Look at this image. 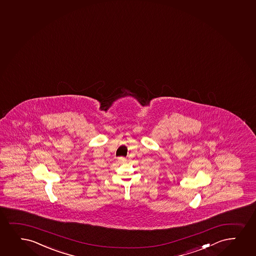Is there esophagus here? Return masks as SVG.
<instances>
[{"label": "esophagus", "instance_id": "34e87169", "mask_svg": "<svg viewBox=\"0 0 256 256\" xmlns=\"http://www.w3.org/2000/svg\"><path fill=\"white\" fill-rule=\"evenodd\" d=\"M118 160H119V162L120 163H124V162H125L126 161V158H122V157H120V158H118Z\"/></svg>", "mask_w": 256, "mask_h": 256}]
</instances>
